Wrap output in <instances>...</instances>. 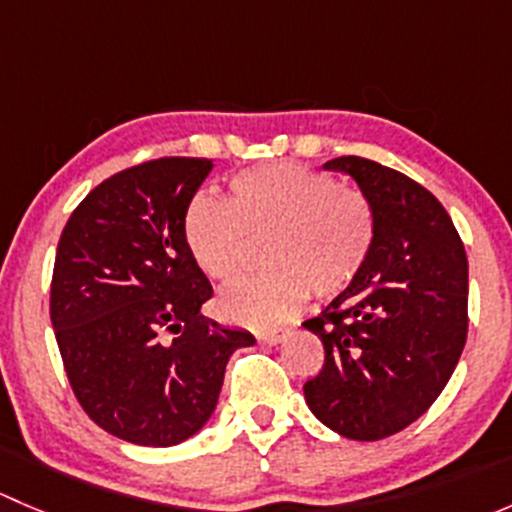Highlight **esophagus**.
<instances>
[{
    "mask_svg": "<svg viewBox=\"0 0 512 512\" xmlns=\"http://www.w3.org/2000/svg\"><path fill=\"white\" fill-rule=\"evenodd\" d=\"M289 334H292V329L289 327H277V329H270V332L257 334V342L265 344V347H275V344L285 342Z\"/></svg>",
    "mask_w": 512,
    "mask_h": 512,
    "instance_id": "1",
    "label": "esophagus"
}]
</instances>
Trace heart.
Returning a JSON list of instances; mask_svg holds the SVG:
<instances>
[{"label": "heart", "mask_w": 512, "mask_h": 512, "mask_svg": "<svg viewBox=\"0 0 512 512\" xmlns=\"http://www.w3.org/2000/svg\"><path fill=\"white\" fill-rule=\"evenodd\" d=\"M260 240L270 270L220 294L218 314L267 329L297 314L312 289L334 297L352 287L374 250V210L332 175L297 163L242 170L227 200L200 193L185 208L183 242L210 280H237Z\"/></svg>", "instance_id": "obj_1"}]
</instances>
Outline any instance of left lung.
<instances>
[{"mask_svg": "<svg viewBox=\"0 0 512 512\" xmlns=\"http://www.w3.org/2000/svg\"><path fill=\"white\" fill-rule=\"evenodd\" d=\"M374 210L376 240L361 275L302 324L324 344L304 384L309 411L352 441L404 431L438 399L468 334V257L443 205L409 175L342 156Z\"/></svg>", "mask_w": 512, "mask_h": 512, "instance_id": "1", "label": "left lung"}]
</instances>
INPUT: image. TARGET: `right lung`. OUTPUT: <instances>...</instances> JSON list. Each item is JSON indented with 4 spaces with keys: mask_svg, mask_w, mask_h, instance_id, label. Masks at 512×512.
I'll return each mask as SVG.
<instances>
[{
    "mask_svg": "<svg viewBox=\"0 0 512 512\" xmlns=\"http://www.w3.org/2000/svg\"><path fill=\"white\" fill-rule=\"evenodd\" d=\"M213 170L170 156L103 180L61 232L51 327L91 421L136 446H175L218 406L225 366L255 337L200 314L213 297L183 215Z\"/></svg>",
    "mask_w": 512,
    "mask_h": 512,
    "instance_id": "right-lung-1",
    "label": "right lung"
}]
</instances>
